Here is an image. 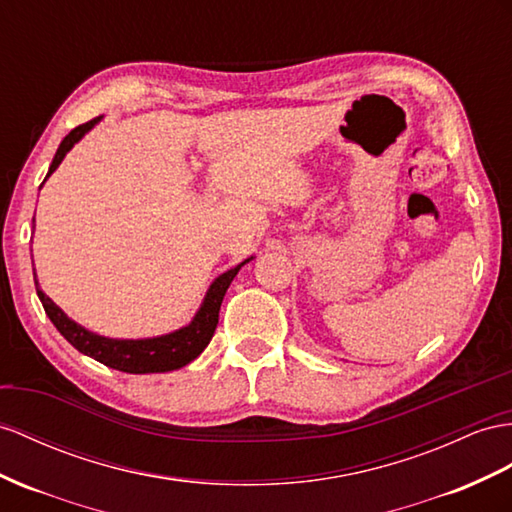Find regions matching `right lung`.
Masks as SVG:
<instances>
[{
    "instance_id": "obj_1",
    "label": "right lung",
    "mask_w": 512,
    "mask_h": 512,
    "mask_svg": "<svg viewBox=\"0 0 512 512\" xmlns=\"http://www.w3.org/2000/svg\"><path fill=\"white\" fill-rule=\"evenodd\" d=\"M99 121L101 116L95 121L75 127L69 136H64L54 155V162H51L47 170V177H51V173H54V170L60 166V162L64 160V155H67ZM251 259L253 257H248L235 268L218 274V277L212 281V285H209L203 303L199 311L194 313L190 324L181 326L177 331H170L166 335L144 337V339H114V337H103L99 333L84 329L82 324L71 320L67 313H64L54 300L41 290L36 272H34V283H36V294L41 298L49 320L54 322L60 335L67 339L75 350H80L82 355L93 357L95 361L108 365L112 370H121L127 374H153V372L179 370L183 365L194 361L207 348L209 339L214 337V331H216L222 298H225L231 281L235 279V274H238L240 268L248 264Z\"/></svg>"
}]
</instances>
